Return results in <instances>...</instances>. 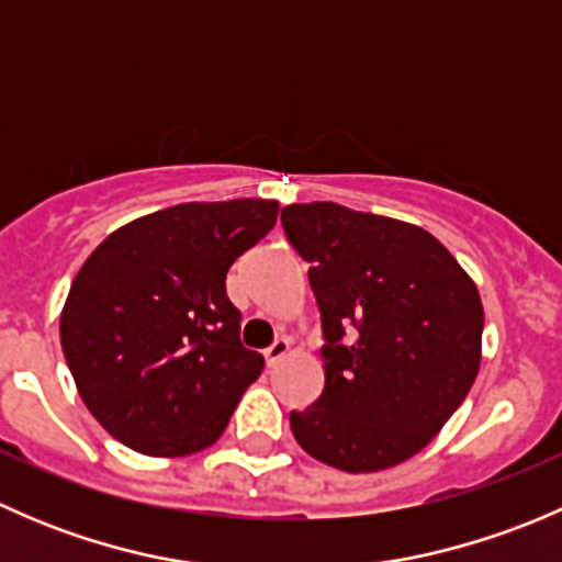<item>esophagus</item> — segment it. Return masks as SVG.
Listing matches in <instances>:
<instances>
[{"instance_id": "34e87169", "label": "esophagus", "mask_w": 562, "mask_h": 562, "mask_svg": "<svg viewBox=\"0 0 562 562\" xmlns=\"http://www.w3.org/2000/svg\"><path fill=\"white\" fill-rule=\"evenodd\" d=\"M288 353H291V342H288L285 337L274 339V342H271L269 348L263 350V356H266V364H269V367H274L277 361H280V359H285Z\"/></svg>"}]
</instances>
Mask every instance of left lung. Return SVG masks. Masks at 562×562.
I'll list each match as a JSON object with an SVG mask.
<instances>
[{
  "mask_svg": "<svg viewBox=\"0 0 562 562\" xmlns=\"http://www.w3.org/2000/svg\"><path fill=\"white\" fill-rule=\"evenodd\" d=\"M310 263L326 386L291 413L307 454L372 473L424 449L479 375L484 310L473 280L432 234L331 201L282 209Z\"/></svg>",
  "mask_w": 562,
  "mask_h": 562,
  "instance_id": "left-lung-1",
  "label": "left lung"
}]
</instances>
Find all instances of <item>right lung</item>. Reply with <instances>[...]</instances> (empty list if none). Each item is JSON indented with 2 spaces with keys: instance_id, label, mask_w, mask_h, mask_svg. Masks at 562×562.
I'll return each instance as SVG.
<instances>
[{
  "instance_id": "1",
  "label": "right lung",
  "mask_w": 562,
  "mask_h": 562,
  "mask_svg": "<svg viewBox=\"0 0 562 562\" xmlns=\"http://www.w3.org/2000/svg\"><path fill=\"white\" fill-rule=\"evenodd\" d=\"M277 212L260 198L179 203L113 231L81 266L61 350L81 400L124 446L184 457L228 427L263 356L241 345L225 277Z\"/></svg>"
}]
</instances>
